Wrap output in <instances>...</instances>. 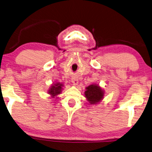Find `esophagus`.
Returning a JSON list of instances; mask_svg holds the SVG:
<instances>
[{"label": "esophagus", "instance_id": "34e87169", "mask_svg": "<svg viewBox=\"0 0 152 152\" xmlns=\"http://www.w3.org/2000/svg\"><path fill=\"white\" fill-rule=\"evenodd\" d=\"M71 81H72V83H73V85H75V86H77L79 83L78 79L76 77H73L71 79Z\"/></svg>", "mask_w": 152, "mask_h": 152}]
</instances>
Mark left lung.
<instances>
[{
  "mask_svg": "<svg viewBox=\"0 0 152 152\" xmlns=\"http://www.w3.org/2000/svg\"><path fill=\"white\" fill-rule=\"evenodd\" d=\"M84 95L90 104H97L104 98V91L98 84H91L86 87Z\"/></svg>",
  "mask_w": 152,
  "mask_h": 152,
  "instance_id": "left-lung-1",
  "label": "left lung"
}]
</instances>
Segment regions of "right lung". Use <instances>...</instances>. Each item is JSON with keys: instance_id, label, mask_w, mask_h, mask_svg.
Wrapping results in <instances>:
<instances>
[{"instance_id": "obj_1", "label": "right lung", "mask_w": 152, "mask_h": 152, "mask_svg": "<svg viewBox=\"0 0 152 152\" xmlns=\"http://www.w3.org/2000/svg\"><path fill=\"white\" fill-rule=\"evenodd\" d=\"M64 85L61 83H55L52 86L48 89V94L51 96V98H54L62 92L63 87Z\"/></svg>"}]
</instances>
